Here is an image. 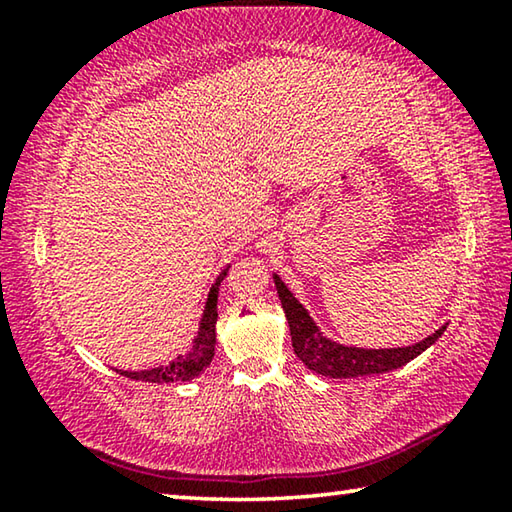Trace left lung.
Listing matches in <instances>:
<instances>
[{"label": "left lung", "mask_w": 512, "mask_h": 512, "mask_svg": "<svg viewBox=\"0 0 512 512\" xmlns=\"http://www.w3.org/2000/svg\"><path fill=\"white\" fill-rule=\"evenodd\" d=\"M273 282L277 296H280L284 314H287L289 320L291 343L296 357L305 363L309 370L332 379L379 375V372L402 368L404 363H409L411 359L427 350L429 345L436 343L447 329V325H443L424 341L406 345V348H354V345H343L327 339L314 323V318L309 316V311L300 305L287 284L280 280V275L273 273Z\"/></svg>", "instance_id": "left-lung-1"}]
</instances>
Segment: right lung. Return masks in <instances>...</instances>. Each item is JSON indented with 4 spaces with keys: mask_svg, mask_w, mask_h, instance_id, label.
Returning <instances> with one entry per match:
<instances>
[{
    "mask_svg": "<svg viewBox=\"0 0 512 512\" xmlns=\"http://www.w3.org/2000/svg\"><path fill=\"white\" fill-rule=\"evenodd\" d=\"M228 268L225 266L223 271L216 277V282L212 284L210 293H207V302L201 316V323H198V332L192 341V348L189 352L180 354V357L173 359L167 366H158V368H149V370H117L119 375H124L128 379L135 381H149V384H171V381H189L201 375V372L210 366L214 359V348H216V298H219V287L223 282V277L228 275Z\"/></svg>",
    "mask_w": 512,
    "mask_h": 512,
    "instance_id": "1",
    "label": "right lung"
}]
</instances>
